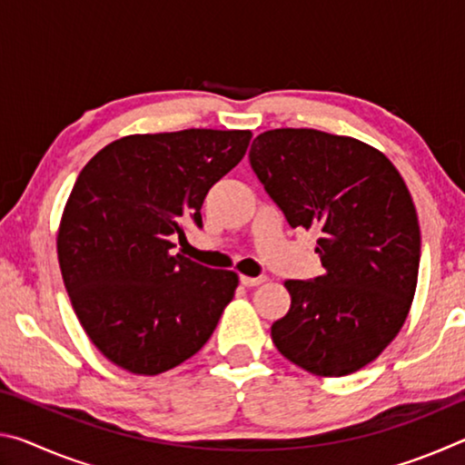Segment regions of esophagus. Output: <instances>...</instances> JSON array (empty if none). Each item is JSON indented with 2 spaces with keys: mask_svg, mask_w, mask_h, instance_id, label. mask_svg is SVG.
<instances>
[{
  "mask_svg": "<svg viewBox=\"0 0 465 465\" xmlns=\"http://www.w3.org/2000/svg\"><path fill=\"white\" fill-rule=\"evenodd\" d=\"M240 281L243 287H258V285H262L266 279L264 277H246V274H242Z\"/></svg>",
  "mask_w": 465,
  "mask_h": 465,
  "instance_id": "1",
  "label": "esophagus"
}]
</instances>
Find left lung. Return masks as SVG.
I'll use <instances>...</instances> for the list:
<instances>
[{"instance_id": "1", "label": "left lung", "mask_w": 465, "mask_h": 465, "mask_svg": "<svg viewBox=\"0 0 465 465\" xmlns=\"http://www.w3.org/2000/svg\"><path fill=\"white\" fill-rule=\"evenodd\" d=\"M250 163L291 227L318 232L324 272L285 281L291 308L271 326L291 363L320 377L359 371L411 312L420 227L411 191L380 149L316 129H272Z\"/></svg>"}]
</instances>
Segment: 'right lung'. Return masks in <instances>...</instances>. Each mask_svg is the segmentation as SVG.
<instances>
[{"mask_svg":"<svg viewBox=\"0 0 465 465\" xmlns=\"http://www.w3.org/2000/svg\"><path fill=\"white\" fill-rule=\"evenodd\" d=\"M250 131L184 129L113 141L85 163L63 209L57 256L74 312L110 363L157 375L199 352L238 274L172 254L201 227L209 188L246 153Z\"/></svg>","mask_w":465,"mask_h":465,"instance_id":"right-lung-1","label":"right lung"}]
</instances>
